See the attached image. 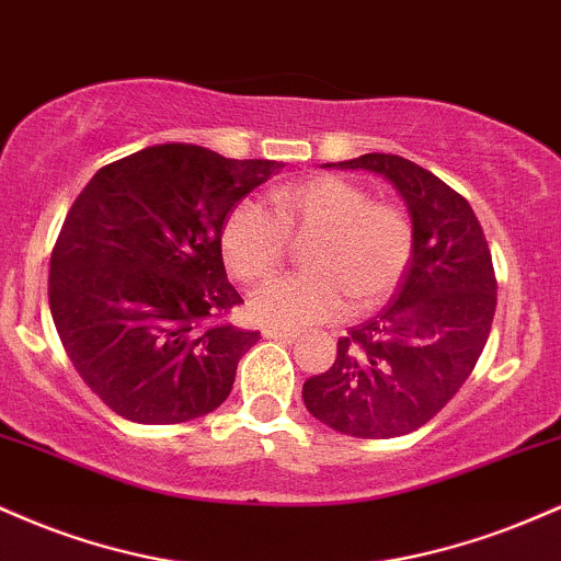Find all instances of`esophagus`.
<instances>
[{"label":"esophagus","mask_w":561,"mask_h":561,"mask_svg":"<svg viewBox=\"0 0 561 561\" xmlns=\"http://www.w3.org/2000/svg\"><path fill=\"white\" fill-rule=\"evenodd\" d=\"M262 336L264 339H275V342H297V333L294 331H286V329H273V325H267V329H262Z\"/></svg>","instance_id":"obj_1"}]
</instances>
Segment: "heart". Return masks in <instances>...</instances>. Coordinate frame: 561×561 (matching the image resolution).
Instances as JSON below:
<instances>
[{"mask_svg": "<svg viewBox=\"0 0 561 561\" xmlns=\"http://www.w3.org/2000/svg\"><path fill=\"white\" fill-rule=\"evenodd\" d=\"M273 211L243 201L222 225V256L243 283L280 267L288 238L301 249L305 273L273 280L251 294L256 320L283 329L323 323L347 307L379 305L394 291L413 256L411 219L398 206L368 204L363 187L342 178H310L275 187Z\"/></svg>", "mask_w": 561, "mask_h": 561, "instance_id": "obj_1", "label": "heart"}]
</instances>
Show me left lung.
Listing matches in <instances>:
<instances>
[{"mask_svg": "<svg viewBox=\"0 0 561 561\" xmlns=\"http://www.w3.org/2000/svg\"><path fill=\"white\" fill-rule=\"evenodd\" d=\"M325 167L363 169L398 191L413 256L392 301L339 339L336 360L301 398L350 437H400L443 411L480 360L495 314L493 260L467 198L419 163L365 153Z\"/></svg>", "mask_w": 561, "mask_h": 561, "instance_id": "1", "label": "left lung"}]
</instances>
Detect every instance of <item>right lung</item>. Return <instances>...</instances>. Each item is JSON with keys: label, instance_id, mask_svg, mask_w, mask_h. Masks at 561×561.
<instances>
[{"label": "right lung", "instance_id": "1", "mask_svg": "<svg viewBox=\"0 0 561 561\" xmlns=\"http://www.w3.org/2000/svg\"><path fill=\"white\" fill-rule=\"evenodd\" d=\"M286 163L187 142L100 169L49 260V310L87 387L135 424H180L228 400L260 331L206 323L241 305L222 262L238 201Z\"/></svg>", "mask_w": 561, "mask_h": 561}]
</instances>
